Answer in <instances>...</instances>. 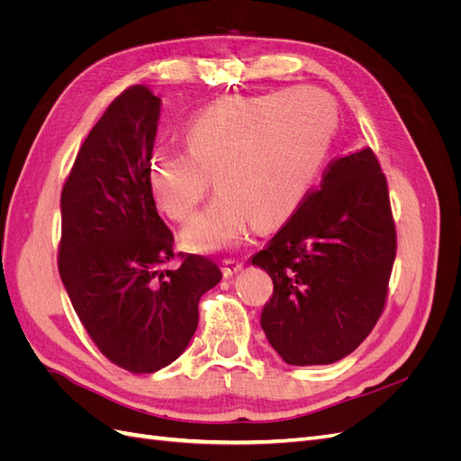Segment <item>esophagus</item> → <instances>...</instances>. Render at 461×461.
<instances>
[{
  "mask_svg": "<svg viewBox=\"0 0 461 461\" xmlns=\"http://www.w3.org/2000/svg\"><path fill=\"white\" fill-rule=\"evenodd\" d=\"M244 267V263L239 259H225L222 261V273L225 276H232L234 273H239Z\"/></svg>",
  "mask_w": 461,
  "mask_h": 461,
  "instance_id": "1",
  "label": "esophagus"
}]
</instances>
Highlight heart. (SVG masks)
<instances>
[{
    "label": "heart",
    "mask_w": 461,
    "mask_h": 461,
    "mask_svg": "<svg viewBox=\"0 0 461 461\" xmlns=\"http://www.w3.org/2000/svg\"><path fill=\"white\" fill-rule=\"evenodd\" d=\"M339 107L313 86L222 100L194 119L186 146L163 148L149 163V188L163 212L183 222L212 185L205 212L183 232L194 249L240 239L246 222L269 229L296 212L323 167Z\"/></svg>",
    "instance_id": "1"
}]
</instances>
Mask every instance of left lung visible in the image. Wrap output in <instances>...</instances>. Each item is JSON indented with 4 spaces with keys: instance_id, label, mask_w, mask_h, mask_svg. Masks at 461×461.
Returning <instances> with one entry per match:
<instances>
[{
    "instance_id": "1",
    "label": "left lung",
    "mask_w": 461,
    "mask_h": 461,
    "mask_svg": "<svg viewBox=\"0 0 461 461\" xmlns=\"http://www.w3.org/2000/svg\"><path fill=\"white\" fill-rule=\"evenodd\" d=\"M396 258L386 176L371 148L332 159L317 190L252 258L273 278L261 327L290 366L352 354L383 315Z\"/></svg>"
}]
</instances>
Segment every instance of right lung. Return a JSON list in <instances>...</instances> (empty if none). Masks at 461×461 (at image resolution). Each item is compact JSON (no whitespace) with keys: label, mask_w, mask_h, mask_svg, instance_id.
Listing matches in <instances>:
<instances>
[{"label":"right lung","mask_w":461,"mask_h":461,"mask_svg":"<svg viewBox=\"0 0 461 461\" xmlns=\"http://www.w3.org/2000/svg\"><path fill=\"white\" fill-rule=\"evenodd\" d=\"M159 107L142 85L121 92L61 190V281L97 350L132 373L159 371L185 352L200 298L222 276L212 259L175 254L158 213L148 175Z\"/></svg>","instance_id":"add662e5"}]
</instances>
